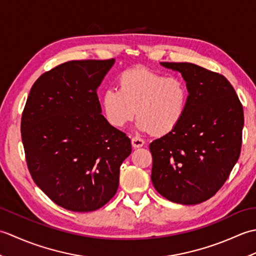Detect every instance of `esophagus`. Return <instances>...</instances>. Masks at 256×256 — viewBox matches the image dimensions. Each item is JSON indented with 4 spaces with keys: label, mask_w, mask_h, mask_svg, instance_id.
<instances>
[{
    "label": "esophagus",
    "mask_w": 256,
    "mask_h": 256,
    "mask_svg": "<svg viewBox=\"0 0 256 256\" xmlns=\"http://www.w3.org/2000/svg\"><path fill=\"white\" fill-rule=\"evenodd\" d=\"M145 144L144 140L140 138H132V146L134 148H142V146Z\"/></svg>",
    "instance_id": "34e87169"
}]
</instances>
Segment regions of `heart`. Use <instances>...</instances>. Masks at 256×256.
I'll return each mask as SVG.
<instances>
[{"label":"heart","instance_id":"1","mask_svg":"<svg viewBox=\"0 0 256 256\" xmlns=\"http://www.w3.org/2000/svg\"><path fill=\"white\" fill-rule=\"evenodd\" d=\"M189 90L176 76H167L138 67L120 76L116 88L103 92L104 118L113 128H121L138 114L136 128L142 132L166 135L175 131L187 112Z\"/></svg>","mask_w":256,"mask_h":256}]
</instances>
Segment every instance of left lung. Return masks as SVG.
Returning <instances> with one entry per match:
<instances>
[{"instance_id":"8db88e82","label":"left lung","mask_w":256,"mask_h":256,"mask_svg":"<svg viewBox=\"0 0 256 256\" xmlns=\"http://www.w3.org/2000/svg\"><path fill=\"white\" fill-rule=\"evenodd\" d=\"M160 64L182 74L189 102L175 131L150 144V178L166 199L197 204L224 186L238 160L243 108L224 76L190 62Z\"/></svg>"}]
</instances>
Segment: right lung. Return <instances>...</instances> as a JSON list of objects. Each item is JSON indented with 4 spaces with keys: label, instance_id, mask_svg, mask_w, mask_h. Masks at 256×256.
Instances as JSON below:
<instances>
[{
    "label": "right lung",
    "instance_id": "add662e5",
    "mask_svg": "<svg viewBox=\"0 0 256 256\" xmlns=\"http://www.w3.org/2000/svg\"><path fill=\"white\" fill-rule=\"evenodd\" d=\"M114 64L72 60L32 84L20 133L32 180L56 204L76 212L101 208L116 194L131 140L102 116L96 89Z\"/></svg>",
    "mask_w": 256,
    "mask_h": 256
}]
</instances>
